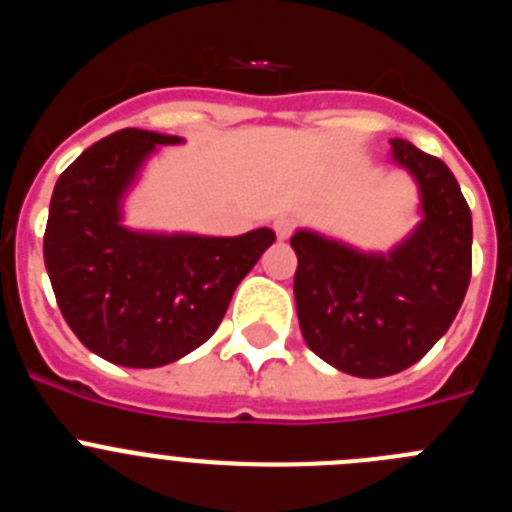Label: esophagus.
<instances>
[{"mask_svg": "<svg viewBox=\"0 0 512 512\" xmlns=\"http://www.w3.org/2000/svg\"><path fill=\"white\" fill-rule=\"evenodd\" d=\"M292 230H295V220L292 217H277L274 220V233H277L279 241H287L289 235H292Z\"/></svg>", "mask_w": 512, "mask_h": 512, "instance_id": "obj_1", "label": "esophagus"}]
</instances>
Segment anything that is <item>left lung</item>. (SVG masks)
Listing matches in <instances>:
<instances>
[{"instance_id":"obj_1","label":"left lung","mask_w":512,"mask_h":512,"mask_svg":"<svg viewBox=\"0 0 512 512\" xmlns=\"http://www.w3.org/2000/svg\"><path fill=\"white\" fill-rule=\"evenodd\" d=\"M418 187V225L390 251H361L318 230L292 235L295 302L312 354L379 379L423 359L449 330L472 277V212L441 158L390 140Z\"/></svg>"}]
</instances>
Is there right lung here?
<instances>
[{"instance_id": "add662e5", "label": "right lung", "mask_w": 512, "mask_h": 512, "mask_svg": "<svg viewBox=\"0 0 512 512\" xmlns=\"http://www.w3.org/2000/svg\"><path fill=\"white\" fill-rule=\"evenodd\" d=\"M179 135L117 130L58 176L43 259L63 318L104 361L156 369L207 341L235 287L274 243V230L243 235L161 233L125 225L140 171Z\"/></svg>"}]
</instances>
